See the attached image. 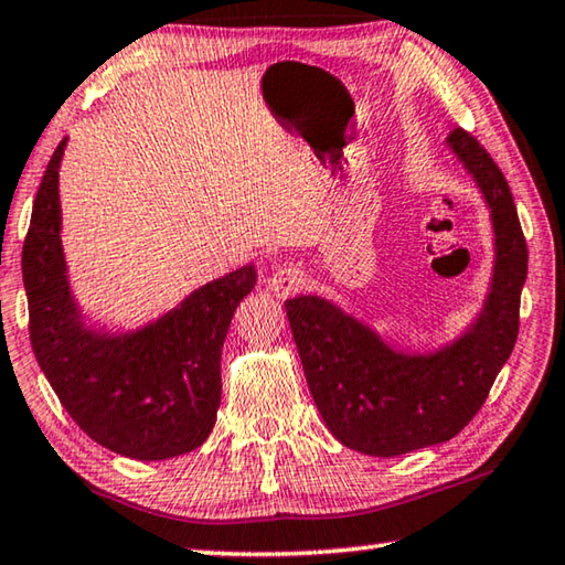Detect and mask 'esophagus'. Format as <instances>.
Returning <instances> with one entry per match:
<instances>
[{"instance_id": "1", "label": "esophagus", "mask_w": 565, "mask_h": 565, "mask_svg": "<svg viewBox=\"0 0 565 565\" xmlns=\"http://www.w3.org/2000/svg\"><path fill=\"white\" fill-rule=\"evenodd\" d=\"M306 286V274L301 266L296 264H281L276 266L274 274L269 276V291L276 299H289V296L299 294Z\"/></svg>"}]
</instances>
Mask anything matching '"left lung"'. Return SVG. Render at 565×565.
I'll list each match as a JSON object with an SVG mask.
<instances>
[{"instance_id":"8db88e82","label":"left lung","mask_w":565,"mask_h":565,"mask_svg":"<svg viewBox=\"0 0 565 565\" xmlns=\"http://www.w3.org/2000/svg\"><path fill=\"white\" fill-rule=\"evenodd\" d=\"M448 147L481 186L495 232L491 294L466 337L428 356H408L319 296L284 303L319 414L359 454L391 458L451 441L483 406L519 339L529 246L511 186L461 127L448 134Z\"/></svg>"}]
</instances>
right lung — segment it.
<instances>
[{
    "label": "right lung",
    "instance_id": "1",
    "mask_svg": "<svg viewBox=\"0 0 565 565\" xmlns=\"http://www.w3.org/2000/svg\"><path fill=\"white\" fill-rule=\"evenodd\" d=\"M46 164L22 246L36 363L66 414L114 454L164 461L212 434L222 401V347L254 266L202 286L147 329L107 337L82 323L70 294L60 238V161Z\"/></svg>",
    "mask_w": 565,
    "mask_h": 565
}]
</instances>
